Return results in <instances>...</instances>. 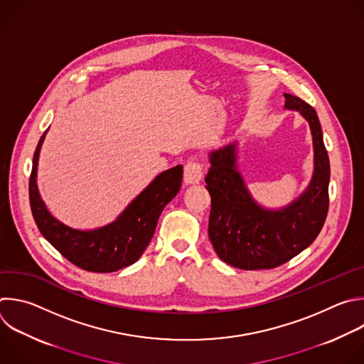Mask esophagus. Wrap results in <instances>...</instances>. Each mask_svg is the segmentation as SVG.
<instances>
[{"label":"esophagus","instance_id":"1","mask_svg":"<svg viewBox=\"0 0 364 364\" xmlns=\"http://www.w3.org/2000/svg\"><path fill=\"white\" fill-rule=\"evenodd\" d=\"M204 176L203 164L197 160H190L184 166V183L186 184H198Z\"/></svg>","mask_w":364,"mask_h":364}]
</instances>
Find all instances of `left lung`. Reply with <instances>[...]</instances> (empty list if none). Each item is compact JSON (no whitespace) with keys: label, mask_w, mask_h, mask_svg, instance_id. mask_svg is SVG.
Returning a JSON list of instances; mask_svg holds the SVG:
<instances>
[{"label":"left lung","mask_w":364,"mask_h":364,"mask_svg":"<svg viewBox=\"0 0 364 364\" xmlns=\"http://www.w3.org/2000/svg\"><path fill=\"white\" fill-rule=\"evenodd\" d=\"M286 108L297 109L310 124L314 146V174L307 190L279 211L257 205L237 171L235 144L210 154L205 183L211 197L208 237L218 257L241 270L276 269L304 249L318 232L328 211L330 161L314 108L284 94Z\"/></svg>","instance_id":"left-lung-1"}]
</instances>
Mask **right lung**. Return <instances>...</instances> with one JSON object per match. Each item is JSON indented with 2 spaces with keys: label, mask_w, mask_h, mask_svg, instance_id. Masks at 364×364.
Masks as SVG:
<instances>
[{
  "label": "right lung",
  "mask_w": 364,
  "mask_h": 364,
  "mask_svg": "<svg viewBox=\"0 0 364 364\" xmlns=\"http://www.w3.org/2000/svg\"><path fill=\"white\" fill-rule=\"evenodd\" d=\"M46 133L36 149L28 184L33 217L41 234L63 257L87 272L111 273L136 263L150 243L163 208L181 187L183 167L176 166L157 176L114 223L80 231L55 220L38 194L37 164Z\"/></svg>",
  "instance_id": "add662e5"
}]
</instances>
